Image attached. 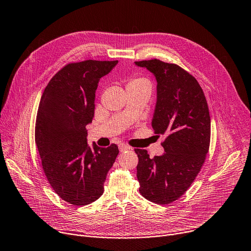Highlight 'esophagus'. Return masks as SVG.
Masks as SVG:
<instances>
[{
    "mask_svg": "<svg viewBox=\"0 0 251 251\" xmlns=\"http://www.w3.org/2000/svg\"><path fill=\"white\" fill-rule=\"evenodd\" d=\"M118 147H119V151H121V152H124L126 150H130V149H132V147L126 145V144H124V143H123V144H119Z\"/></svg>",
    "mask_w": 251,
    "mask_h": 251,
    "instance_id": "1",
    "label": "esophagus"
}]
</instances>
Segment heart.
Returning a JSON list of instances; mask_svg holds the SVG:
<instances>
[{
  "label": "heart",
  "instance_id": "heart-1",
  "mask_svg": "<svg viewBox=\"0 0 251 251\" xmlns=\"http://www.w3.org/2000/svg\"><path fill=\"white\" fill-rule=\"evenodd\" d=\"M133 86H149L150 87V81L141 76H134L130 77L127 81V87H133Z\"/></svg>",
  "mask_w": 251,
  "mask_h": 251
}]
</instances>
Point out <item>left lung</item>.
Listing matches in <instances>:
<instances>
[{"instance_id": "8db88e82", "label": "left lung", "mask_w": 251, "mask_h": 251, "mask_svg": "<svg viewBox=\"0 0 251 251\" xmlns=\"http://www.w3.org/2000/svg\"><path fill=\"white\" fill-rule=\"evenodd\" d=\"M157 81V101L152 119L155 134L165 135L164 153L150 158L147 150L135 149L137 177L143 197L170 204L189 189L203 165L210 143L207 102L197 79L176 64L136 61Z\"/></svg>"}]
</instances>
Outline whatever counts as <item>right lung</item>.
Segmentation results:
<instances>
[{
  "mask_svg": "<svg viewBox=\"0 0 251 251\" xmlns=\"http://www.w3.org/2000/svg\"><path fill=\"white\" fill-rule=\"evenodd\" d=\"M117 62L68 63L51 78L40 101L34 137L43 170L55 193L75 206L103 194L119 153L115 144L102 148L93 143L91 148L86 128L94 117L98 82Z\"/></svg>",
  "mask_w": 251,
  "mask_h": 251,
  "instance_id": "obj_1",
  "label": "right lung"
}]
</instances>
